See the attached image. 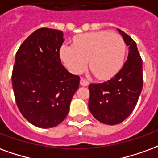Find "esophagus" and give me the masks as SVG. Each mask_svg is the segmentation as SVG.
Returning <instances> with one entry per match:
<instances>
[{"label":"esophagus","instance_id":"obj_1","mask_svg":"<svg viewBox=\"0 0 158 158\" xmlns=\"http://www.w3.org/2000/svg\"><path fill=\"white\" fill-rule=\"evenodd\" d=\"M80 84L81 86H83V87H87L89 85V81L87 80H86L85 78L83 77H81V80H80Z\"/></svg>","mask_w":158,"mask_h":158}]
</instances>
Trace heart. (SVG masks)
<instances>
[{
    "instance_id": "1",
    "label": "heart",
    "mask_w": 158,
    "mask_h": 158,
    "mask_svg": "<svg viewBox=\"0 0 158 158\" xmlns=\"http://www.w3.org/2000/svg\"><path fill=\"white\" fill-rule=\"evenodd\" d=\"M126 53V44L120 35L107 31L80 34L73 45L64 44L60 57L68 69L79 74L88 65L95 77L106 80L121 69Z\"/></svg>"
}]
</instances>
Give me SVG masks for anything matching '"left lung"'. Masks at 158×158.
I'll return each mask as SVG.
<instances>
[{"label":"left lung","instance_id":"8db88e82","mask_svg":"<svg viewBox=\"0 0 158 158\" xmlns=\"http://www.w3.org/2000/svg\"><path fill=\"white\" fill-rule=\"evenodd\" d=\"M129 46L128 60L118 73L103 83L89 85L88 108L93 117L106 125L124 121L134 110L143 87L142 60L134 40L118 29Z\"/></svg>","mask_w":158,"mask_h":158}]
</instances>
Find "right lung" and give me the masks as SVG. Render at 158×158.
Masks as SVG:
<instances>
[{
  "instance_id": "right-lung-1",
  "label": "right lung",
  "mask_w": 158,
  "mask_h": 158,
  "mask_svg": "<svg viewBox=\"0 0 158 158\" xmlns=\"http://www.w3.org/2000/svg\"><path fill=\"white\" fill-rule=\"evenodd\" d=\"M62 31L39 28L16 54L11 74L16 103L24 118L40 128L60 125L67 116L80 77L61 65Z\"/></svg>"
}]
</instances>
